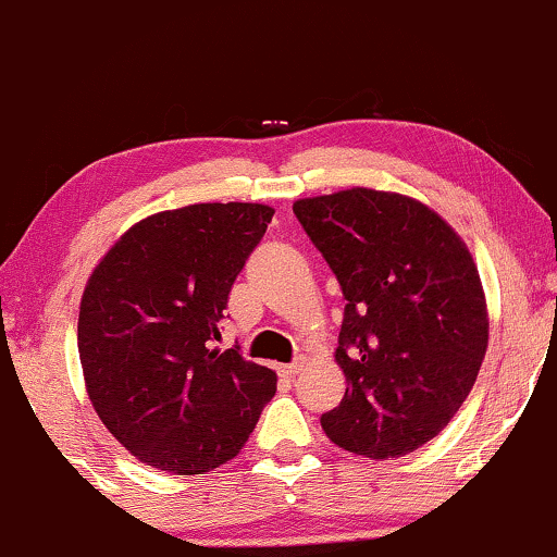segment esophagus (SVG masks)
I'll list each match as a JSON object with an SVG mask.
<instances>
[{
  "label": "esophagus",
  "mask_w": 557,
  "mask_h": 557,
  "mask_svg": "<svg viewBox=\"0 0 557 557\" xmlns=\"http://www.w3.org/2000/svg\"><path fill=\"white\" fill-rule=\"evenodd\" d=\"M301 367H305V359H299L297 361H292V363H286V367H281L278 372H281V376H286V380H294V376H297L299 372H301Z\"/></svg>",
  "instance_id": "obj_1"
}]
</instances>
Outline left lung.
<instances>
[{"mask_svg": "<svg viewBox=\"0 0 557 557\" xmlns=\"http://www.w3.org/2000/svg\"><path fill=\"white\" fill-rule=\"evenodd\" d=\"M294 214L346 297L335 351L346 395L322 429L354 455H408L455 418L488 348L470 250L400 194L351 188L301 198Z\"/></svg>", "mask_w": 557, "mask_h": 557, "instance_id": "obj_1", "label": "left lung"}]
</instances>
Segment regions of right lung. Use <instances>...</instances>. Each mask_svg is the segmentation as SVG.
Returning <instances> with one entry per match:
<instances>
[{
	"mask_svg": "<svg viewBox=\"0 0 557 557\" xmlns=\"http://www.w3.org/2000/svg\"><path fill=\"white\" fill-rule=\"evenodd\" d=\"M263 203H194L144 219L111 247L79 307V361L108 431L141 462L203 475L239 455L276 374L216 351L226 299L263 239Z\"/></svg>",
	"mask_w": 557,
	"mask_h": 557,
	"instance_id": "obj_1",
	"label": "right lung"
}]
</instances>
